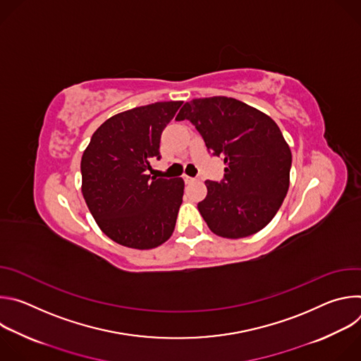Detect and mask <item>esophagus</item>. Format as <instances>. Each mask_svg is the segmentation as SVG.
Returning <instances> with one entry per match:
<instances>
[{
  "instance_id": "esophagus-1",
  "label": "esophagus",
  "mask_w": 361,
  "mask_h": 361,
  "mask_svg": "<svg viewBox=\"0 0 361 361\" xmlns=\"http://www.w3.org/2000/svg\"><path fill=\"white\" fill-rule=\"evenodd\" d=\"M184 181H185V184H190V183H194L195 178L190 177V176H184Z\"/></svg>"
}]
</instances>
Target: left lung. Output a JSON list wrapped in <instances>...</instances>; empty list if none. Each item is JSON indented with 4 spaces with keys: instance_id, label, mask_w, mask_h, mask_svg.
<instances>
[{
    "instance_id": "1",
    "label": "left lung",
    "mask_w": 361,
    "mask_h": 361,
    "mask_svg": "<svg viewBox=\"0 0 361 361\" xmlns=\"http://www.w3.org/2000/svg\"><path fill=\"white\" fill-rule=\"evenodd\" d=\"M176 120H188L209 152L227 164L221 181H205L207 197L198 202L210 230L224 238H243L264 228L290 185L291 151L279 126L228 97L185 102Z\"/></svg>"
}]
</instances>
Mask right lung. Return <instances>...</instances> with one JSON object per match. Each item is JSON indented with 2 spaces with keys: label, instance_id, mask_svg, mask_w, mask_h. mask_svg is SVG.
I'll list each match as a JSON object with an SVG mask.
<instances>
[{
  "label": "right lung",
  "instance_id": "right-lung-1",
  "mask_svg": "<svg viewBox=\"0 0 361 361\" xmlns=\"http://www.w3.org/2000/svg\"><path fill=\"white\" fill-rule=\"evenodd\" d=\"M183 101L135 107L102 123L81 159L82 195L98 227L116 243L148 250L167 241L183 202V178L151 177L161 133Z\"/></svg>",
  "mask_w": 361,
  "mask_h": 361
}]
</instances>
